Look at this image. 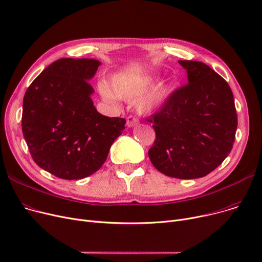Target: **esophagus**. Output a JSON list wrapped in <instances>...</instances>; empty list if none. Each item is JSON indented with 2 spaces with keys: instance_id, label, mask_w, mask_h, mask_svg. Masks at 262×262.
Wrapping results in <instances>:
<instances>
[{
  "instance_id": "1",
  "label": "esophagus",
  "mask_w": 262,
  "mask_h": 262,
  "mask_svg": "<svg viewBox=\"0 0 262 262\" xmlns=\"http://www.w3.org/2000/svg\"><path fill=\"white\" fill-rule=\"evenodd\" d=\"M138 123H139L138 119L133 117V116H129V117L127 118L126 125H127V127H135V126L138 125Z\"/></svg>"
}]
</instances>
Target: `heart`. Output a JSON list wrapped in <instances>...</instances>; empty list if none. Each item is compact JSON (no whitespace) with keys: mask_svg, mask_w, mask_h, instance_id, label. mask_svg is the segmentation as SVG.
Returning a JSON list of instances; mask_svg holds the SVG:
<instances>
[{"mask_svg":"<svg viewBox=\"0 0 262 262\" xmlns=\"http://www.w3.org/2000/svg\"><path fill=\"white\" fill-rule=\"evenodd\" d=\"M158 79L159 75L156 73L146 75L118 73L110 79V87L113 90L106 84H101L100 91L103 98L109 102L117 98L133 100L141 95L136 106L143 114H153L166 105L173 92V82L170 80H162L155 86Z\"/></svg>","mask_w":262,"mask_h":262,"instance_id":"heart-1","label":"heart"}]
</instances>
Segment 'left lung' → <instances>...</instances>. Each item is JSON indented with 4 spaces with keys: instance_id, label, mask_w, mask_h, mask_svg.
<instances>
[{
    "instance_id": "left-lung-1",
    "label": "left lung",
    "mask_w": 262,
    "mask_h": 262,
    "mask_svg": "<svg viewBox=\"0 0 262 262\" xmlns=\"http://www.w3.org/2000/svg\"><path fill=\"white\" fill-rule=\"evenodd\" d=\"M178 62L187 71L188 84L146 119L156 133L148 157L162 174L193 180L212 172L228 156L238 118L223 77L201 61Z\"/></svg>"
}]
</instances>
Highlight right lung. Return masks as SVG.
Returning a JSON list of instances; mask_svg holds the SVG:
<instances>
[{"mask_svg": "<svg viewBox=\"0 0 262 262\" xmlns=\"http://www.w3.org/2000/svg\"><path fill=\"white\" fill-rule=\"evenodd\" d=\"M101 61L61 58L27 88L22 133L38 166L62 180H81L103 166L125 119L101 115L89 80Z\"/></svg>", "mask_w": 262, "mask_h": 262, "instance_id": "1", "label": "right lung"}]
</instances>
